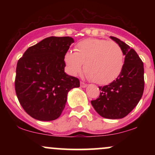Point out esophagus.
Returning a JSON list of instances; mask_svg holds the SVG:
<instances>
[{"label":"esophagus","mask_w":155,"mask_h":155,"mask_svg":"<svg viewBox=\"0 0 155 155\" xmlns=\"http://www.w3.org/2000/svg\"><path fill=\"white\" fill-rule=\"evenodd\" d=\"M80 85H81V87H83V88L86 87L87 86V84H85L84 82H83V81H81V82H80Z\"/></svg>","instance_id":"1"}]
</instances>
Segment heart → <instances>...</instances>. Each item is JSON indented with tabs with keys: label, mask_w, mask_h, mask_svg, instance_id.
<instances>
[{
	"label": "heart",
	"mask_w": 155,
	"mask_h": 155,
	"mask_svg": "<svg viewBox=\"0 0 155 155\" xmlns=\"http://www.w3.org/2000/svg\"><path fill=\"white\" fill-rule=\"evenodd\" d=\"M65 61L72 75L79 74L84 64L87 78L99 84H106L116 79L122 72L124 54L116 42L88 38L76 46L75 52H67Z\"/></svg>",
	"instance_id": "1"
}]
</instances>
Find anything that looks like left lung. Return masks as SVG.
Segmentation results:
<instances>
[{
    "label": "left lung",
    "mask_w": 155,
    "mask_h": 155,
    "mask_svg": "<svg viewBox=\"0 0 155 155\" xmlns=\"http://www.w3.org/2000/svg\"><path fill=\"white\" fill-rule=\"evenodd\" d=\"M122 48L124 62L122 72L109 84L99 87L101 92L91 104L101 117L121 119L137 106L144 89L143 63L136 51L116 37L110 36Z\"/></svg>",
    "instance_id": "obj_1"
}]
</instances>
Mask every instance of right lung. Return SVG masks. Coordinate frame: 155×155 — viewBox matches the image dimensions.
I'll list each match as a JSON object with an SVG mask.
<instances>
[{"instance_id":"obj_1","label":"right lung","mask_w":155,"mask_h":155,"mask_svg":"<svg viewBox=\"0 0 155 155\" xmlns=\"http://www.w3.org/2000/svg\"><path fill=\"white\" fill-rule=\"evenodd\" d=\"M71 37L51 36L28 48L17 62L15 91L19 104L35 120L58 119L65 108L68 92L79 80L64 72L65 55Z\"/></svg>"}]
</instances>
